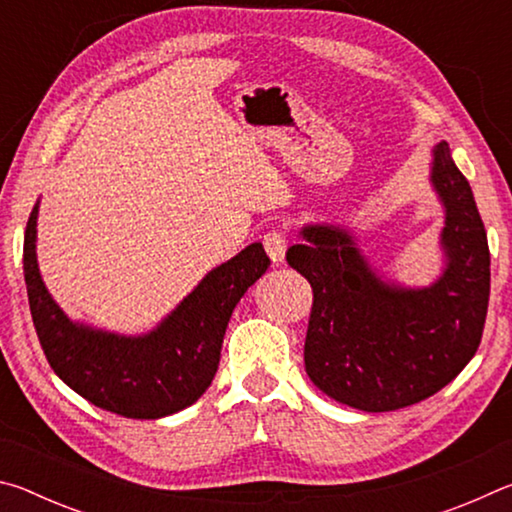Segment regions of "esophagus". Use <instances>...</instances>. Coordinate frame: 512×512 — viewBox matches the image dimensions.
Wrapping results in <instances>:
<instances>
[{"label":"esophagus","instance_id":"obj_1","mask_svg":"<svg viewBox=\"0 0 512 512\" xmlns=\"http://www.w3.org/2000/svg\"><path fill=\"white\" fill-rule=\"evenodd\" d=\"M264 248L268 257H271L273 264L284 262V253H287V237L282 235L280 230H271L264 235Z\"/></svg>","mask_w":512,"mask_h":512}]
</instances>
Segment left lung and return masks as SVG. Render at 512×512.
Instances as JSON below:
<instances>
[{
	"label": "left lung",
	"mask_w": 512,
	"mask_h": 512,
	"mask_svg": "<svg viewBox=\"0 0 512 512\" xmlns=\"http://www.w3.org/2000/svg\"><path fill=\"white\" fill-rule=\"evenodd\" d=\"M429 183L443 203L445 268L429 287L388 282L350 230L309 223L287 262L314 289L305 368L332 400L381 413L427 400L479 350L490 298V250L472 187L447 142L431 153Z\"/></svg>",
	"instance_id": "obj_1"
}]
</instances>
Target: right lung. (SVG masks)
Instances as JSON below:
<instances>
[{
  "label": "right lung",
  "mask_w": 512,
  "mask_h": 512,
  "mask_svg": "<svg viewBox=\"0 0 512 512\" xmlns=\"http://www.w3.org/2000/svg\"><path fill=\"white\" fill-rule=\"evenodd\" d=\"M38 207L24 232V282L49 366L72 391L124 418L158 420L192 406L216 375L237 302L271 266L264 246L212 268L151 332L126 336L76 323L51 298L36 255Z\"/></svg>",
  "instance_id": "add662e5"
}]
</instances>
